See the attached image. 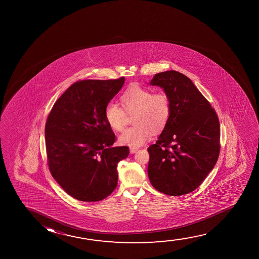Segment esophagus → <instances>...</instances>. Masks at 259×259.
<instances>
[{
	"instance_id": "obj_1",
	"label": "esophagus",
	"mask_w": 259,
	"mask_h": 259,
	"mask_svg": "<svg viewBox=\"0 0 259 259\" xmlns=\"http://www.w3.org/2000/svg\"><path fill=\"white\" fill-rule=\"evenodd\" d=\"M137 150H138V148H130V153L131 154H135Z\"/></svg>"
}]
</instances>
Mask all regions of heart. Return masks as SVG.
Listing matches in <instances>:
<instances>
[{
	"label": "heart",
	"instance_id": "heart-1",
	"mask_svg": "<svg viewBox=\"0 0 259 259\" xmlns=\"http://www.w3.org/2000/svg\"><path fill=\"white\" fill-rule=\"evenodd\" d=\"M122 107L114 102L107 104L104 116L107 123L115 131L124 127L126 113L134 115L135 126L127 128L118 136L123 145L133 148L144 144L153 133H159L166 126L170 115V100L165 92L153 94L151 90L133 85L121 96Z\"/></svg>",
	"mask_w": 259,
	"mask_h": 259
}]
</instances>
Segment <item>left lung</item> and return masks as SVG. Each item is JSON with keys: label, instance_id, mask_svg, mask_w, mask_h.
Here are the masks:
<instances>
[{"label": "left lung", "instance_id": "8db88e82", "mask_svg": "<svg viewBox=\"0 0 259 259\" xmlns=\"http://www.w3.org/2000/svg\"><path fill=\"white\" fill-rule=\"evenodd\" d=\"M149 85L163 89L170 100L166 126L148 149L149 181L165 195H186L198 188L216 164L220 121L191 79L181 72H159Z\"/></svg>", "mask_w": 259, "mask_h": 259}]
</instances>
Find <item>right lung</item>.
Here are the masks:
<instances>
[{"label": "right lung", "mask_w": 259, "mask_h": 259, "mask_svg": "<svg viewBox=\"0 0 259 259\" xmlns=\"http://www.w3.org/2000/svg\"><path fill=\"white\" fill-rule=\"evenodd\" d=\"M124 83V77L76 82L57 100L47 119L50 172L78 201L98 202L117 187V163L127 157L129 149L113 147L116 136L104 110Z\"/></svg>", "instance_id": "right-lung-1"}]
</instances>
